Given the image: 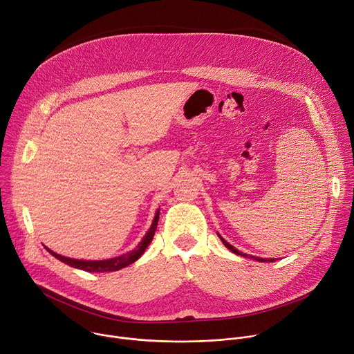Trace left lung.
<instances>
[{
    "instance_id": "1",
    "label": "left lung",
    "mask_w": 354,
    "mask_h": 354,
    "mask_svg": "<svg viewBox=\"0 0 354 354\" xmlns=\"http://www.w3.org/2000/svg\"><path fill=\"white\" fill-rule=\"evenodd\" d=\"M218 236H220V239L223 241V243H224V245H225L231 252H234V254H236V255H239V257H243V258H252V259H255V261H258V262H274V261H276V259H262V258H257V257H252V255H249V257H248V255L242 254V252H239L238 249H235L231 243H228V242H227V241H225L220 234H218Z\"/></svg>"
}]
</instances>
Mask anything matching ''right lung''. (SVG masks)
Returning a JSON list of instances; mask_svg holds the SVG:
<instances>
[{
	"instance_id": "add662e5",
	"label": "right lung",
	"mask_w": 354,
	"mask_h": 354,
	"mask_svg": "<svg viewBox=\"0 0 354 354\" xmlns=\"http://www.w3.org/2000/svg\"><path fill=\"white\" fill-rule=\"evenodd\" d=\"M158 218H160V210H157L156 213V217H154V221L153 224H151L149 230L147 231V234L144 235V238L141 239V242L137 245V248L131 252H127V254H123L120 257H116V258H112V259H106V261H82V259H71V258H66V257H62L59 254H56V252L50 250L48 248H46V250L48 252V254H52L55 258H57L59 261H62L63 263L71 266V268H75V269H81V270H85V272H93V273H104V272H116V270H120L131 263H134L142 254L144 250L147 249V246L149 245V242L153 241L154 238V234H156V230H157V225H158Z\"/></svg>"
}]
</instances>
